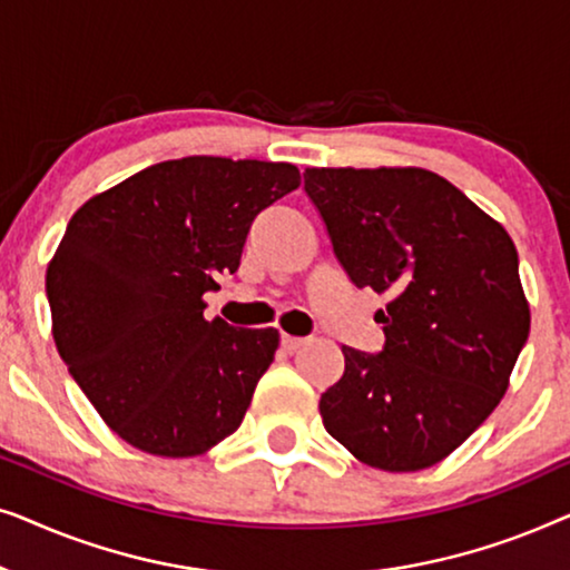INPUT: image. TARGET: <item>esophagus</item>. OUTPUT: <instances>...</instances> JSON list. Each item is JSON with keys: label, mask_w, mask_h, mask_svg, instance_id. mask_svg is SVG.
I'll return each mask as SVG.
<instances>
[{"label": "esophagus", "mask_w": 570, "mask_h": 570, "mask_svg": "<svg viewBox=\"0 0 570 570\" xmlns=\"http://www.w3.org/2000/svg\"><path fill=\"white\" fill-rule=\"evenodd\" d=\"M279 342H283V347L287 350V353H293V350H298V347L306 345V340L293 337V334H283V337H279Z\"/></svg>", "instance_id": "1"}]
</instances>
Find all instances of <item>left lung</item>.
Segmentation results:
<instances>
[{"label": "left lung", "mask_w": 570, "mask_h": 570, "mask_svg": "<svg viewBox=\"0 0 570 570\" xmlns=\"http://www.w3.org/2000/svg\"><path fill=\"white\" fill-rule=\"evenodd\" d=\"M308 199L355 287L389 295L381 353L342 347L318 402L363 464L415 472L498 407L529 337L519 254L503 225L423 168H308Z\"/></svg>", "instance_id": "1"}]
</instances>
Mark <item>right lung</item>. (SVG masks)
I'll use <instances>...</instances> for the list:
<instances>
[{
    "mask_svg": "<svg viewBox=\"0 0 570 570\" xmlns=\"http://www.w3.org/2000/svg\"><path fill=\"white\" fill-rule=\"evenodd\" d=\"M291 163L194 155L85 202L46 272L61 361L114 433L197 456L238 431L277 330L205 318L202 295L240 264L254 217L298 189Z\"/></svg>",
    "mask_w": 570,
    "mask_h": 570,
    "instance_id": "obj_1",
    "label": "right lung"
}]
</instances>
